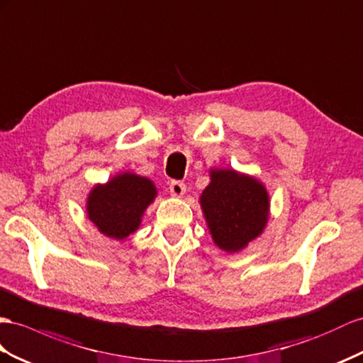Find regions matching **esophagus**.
I'll use <instances>...</instances> for the list:
<instances>
[{"label":"esophagus","mask_w":363,"mask_h":363,"mask_svg":"<svg viewBox=\"0 0 363 363\" xmlns=\"http://www.w3.org/2000/svg\"><path fill=\"white\" fill-rule=\"evenodd\" d=\"M170 193L174 198H181L185 193V184L181 181H172L170 182Z\"/></svg>","instance_id":"obj_1"}]
</instances>
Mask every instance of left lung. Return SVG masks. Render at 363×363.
<instances>
[{
	"instance_id": "obj_1",
	"label": "left lung",
	"mask_w": 363,
	"mask_h": 363,
	"mask_svg": "<svg viewBox=\"0 0 363 363\" xmlns=\"http://www.w3.org/2000/svg\"><path fill=\"white\" fill-rule=\"evenodd\" d=\"M201 207L215 244L228 253L239 252L262 233L268 220V193L252 176L235 170H211Z\"/></svg>"
}]
</instances>
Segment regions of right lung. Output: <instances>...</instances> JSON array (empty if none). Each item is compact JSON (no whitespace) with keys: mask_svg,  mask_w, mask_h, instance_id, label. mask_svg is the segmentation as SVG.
Masks as SVG:
<instances>
[{"mask_svg":"<svg viewBox=\"0 0 363 363\" xmlns=\"http://www.w3.org/2000/svg\"><path fill=\"white\" fill-rule=\"evenodd\" d=\"M155 196L156 187L150 179L133 173L118 174L90 191L87 215L102 235L125 239L138 230Z\"/></svg>","mask_w":363,"mask_h":363,"instance_id":"obj_1","label":"right lung"}]
</instances>
